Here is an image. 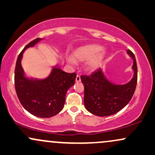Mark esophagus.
Returning a JSON list of instances; mask_svg holds the SVG:
<instances>
[{"label": "esophagus", "instance_id": "esophagus-1", "mask_svg": "<svg viewBox=\"0 0 155 155\" xmlns=\"http://www.w3.org/2000/svg\"><path fill=\"white\" fill-rule=\"evenodd\" d=\"M81 81V77H80L79 75H77L76 77V82H80Z\"/></svg>", "mask_w": 155, "mask_h": 155}]
</instances>
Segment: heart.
<instances>
[{
    "label": "heart",
    "mask_w": 155,
    "mask_h": 155,
    "mask_svg": "<svg viewBox=\"0 0 155 155\" xmlns=\"http://www.w3.org/2000/svg\"><path fill=\"white\" fill-rule=\"evenodd\" d=\"M106 57V51L98 44H88L79 47L71 54V59L75 63L87 62L86 68L88 71H95L99 68ZM71 60H68L71 63Z\"/></svg>",
    "instance_id": "heart-1"
}]
</instances>
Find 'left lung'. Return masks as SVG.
Returning a JSON list of instances; mask_svg holds the SVG:
<instances>
[{
  "mask_svg": "<svg viewBox=\"0 0 155 155\" xmlns=\"http://www.w3.org/2000/svg\"><path fill=\"white\" fill-rule=\"evenodd\" d=\"M127 53L133 61V76L129 82L124 84L112 83L105 76L101 69L89 76H81L84 87V106L92 114L98 117L114 114L132 98L136 87L138 71L134 54L130 50H127Z\"/></svg>",
  "mask_w": 155,
  "mask_h": 155,
  "instance_id": "obj_1",
  "label": "left lung"
}]
</instances>
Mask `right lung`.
Masks as SVG:
<instances>
[{"instance_id":"add662e5","label":"right lung","mask_w":155,"mask_h":155,"mask_svg":"<svg viewBox=\"0 0 155 155\" xmlns=\"http://www.w3.org/2000/svg\"><path fill=\"white\" fill-rule=\"evenodd\" d=\"M41 40L32 41L19 54L15 67V84L17 97L27 111L35 117L49 118L63 109L66 92L75 83L76 74L63 71L56 65L44 79L26 77L21 65L23 53Z\"/></svg>"}]
</instances>
